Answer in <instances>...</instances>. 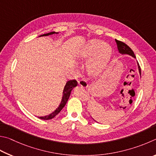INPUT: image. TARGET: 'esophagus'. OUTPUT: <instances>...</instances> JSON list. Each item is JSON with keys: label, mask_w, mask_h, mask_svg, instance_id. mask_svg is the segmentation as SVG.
<instances>
[{"label": "esophagus", "mask_w": 156, "mask_h": 156, "mask_svg": "<svg viewBox=\"0 0 156 156\" xmlns=\"http://www.w3.org/2000/svg\"><path fill=\"white\" fill-rule=\"evenodd\" d=\"M78 83H79V86H80L84 88H87L88 87V85L87 84V82H86V80H84V79H81V80L79 81Z\"/></svg>", "instance_id": "34e87169"}]
</instances>
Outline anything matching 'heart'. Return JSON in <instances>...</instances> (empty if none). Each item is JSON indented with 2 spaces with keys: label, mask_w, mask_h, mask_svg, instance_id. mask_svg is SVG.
<instances>
[{
  "label": "heart",
  "mask_w": 156,
  "mask_h": 156,
  "mask_svg": "<svg viewBox=\"0 0 156 156\" xmlns=\"http://www.w3.org/2000/svg\"><path fill=\"white\" fill-rule=\"evenodd\" d=\"M112 49L108 44L99 40H91L76 51L75 56L78 59L91 58L88 63V70L90 75L98 76L101 74L110 62Z\"/></svg>",
  "instance_id": "obj_1"
}]
</instances>
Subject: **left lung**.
I'll return each instance as SVG.
<instances>
[{
    "instance_id": "left-lung-1",
    "label": "left lung",
    "mask_w": 156,
    "mask_h": 156,
    "mask_svg": "<svg viewBox=\"0 0 156 156\" xmlns=\"http://www.w3.org/2000/svg\"><path fill=\"white\" fill-rule=\"evenodd\" d=\"M116 44H117V48H118L119 52L122 55H129L133 57V58H136V55H134V53H133V51L130 48L129 46H128L126 44H125L124 42H121V41H119L117 40H115ZM137 64H138V70H139V73H140V75L141 76V70H140V67L139 66L138 62H137ZM94 120V119H93ZM94 121H96L95 120H94Z\"/></svg>"
}]
</instances>
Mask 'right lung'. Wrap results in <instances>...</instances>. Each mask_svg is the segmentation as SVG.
Returning <instances> with one entry per match:
<instances>
[{"instance_id": "1", "label": "right lung", "mask_w": 156, "mask_h": 156, "mask_svg": "<svg viewBox=\"0 0 156 156\" xmlns=\"http://www.w3.org/2000/svg\"><path fill=\"white\" fill-rule=\"evenodd\" d=\"M59 34V33L53 31V32L48 33V34L41 35H40L39 37L48 36V35H53V34ZM76 86H77V83H76V81H75V80L68 81L66 83L65 86H64V90H63V93H62L63 95H62V101H61V102H60V104L59 105L58 107H57V108H56V110H55L54 112H52L51 114H49V115H46V116H40V117L38 116V118L40 119H43V120H49V119H52L53 118H54V117L56 115H57V114H58L60 112H61L62 109L64 108L65 105L66 104L68 100L70 97L71 91H72L73 89L74 88H75Z\"/></svg>"}]
</instances>
